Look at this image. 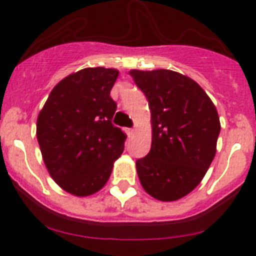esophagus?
I'll return each instance as SVG.
<instances>
[{"mask_svg":"<svg viewBox=\"0 0 256 256\" xmlns=\"http://www.w3.org/2000/svg\"><path fill=\"white\" fill-rule=\"evenodd\" d=\"M126 133H128L130 137H132V136L134 134V128H128V130H126Z\"/></svg>","mask_w":256,"mask_h":256,"instance_id":"1","label":"esophagus"}]
</instances>
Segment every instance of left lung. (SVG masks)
Listing matches in <instances>:
<instances>
[{
	"mask_svg": "<svg viewBox=\"0 0 256 256\" xmlns=\"http://www.w3.org/2000/svg\"><path fill=\"white\" fill-rule=\"evenodd\" d=\"M151 110L152 142L136 162L144 191L162 201L186 196L216 155L220 123L216 108L195 80L173 70L130 72Z\"/></svg>",
	"mask_w": 256,
	"mask_h": 256,
	"instance_id": "left-lung-1",
	"label": "left lung"
}]
</instances>
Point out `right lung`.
Here are the masks:
<instances>
[{"label": "right lung", "instance_id": "add662e5", "mask_svg": "<svg viewBox=\"0 0 256 256\" xmlns=\"http://www.w3.org/2000/svg\"><path fill=\"white\" fill-rule=\"evenodd\" d=\"M119 72L87 68L55 86L37 119V140L51 177L76 196L104 187L126 134L112 124L110 91Z\"/></svg>", "mask_w": 256, "mask_h": 256}]
</instances>
